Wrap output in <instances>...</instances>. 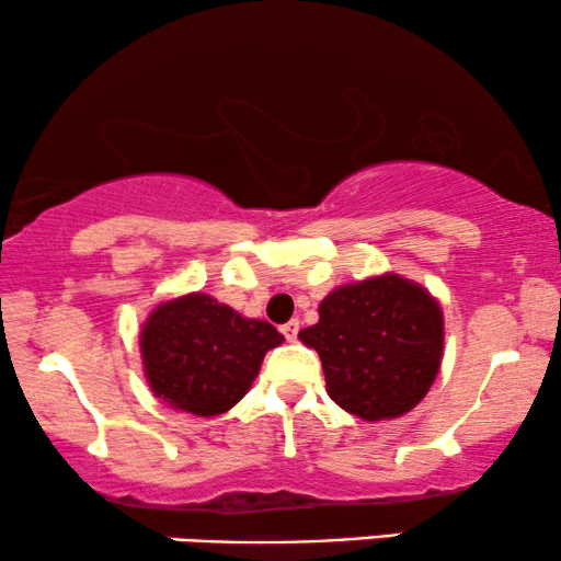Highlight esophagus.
Returning a JSON list of instances; mask_svg holds the SVG:
<instances>
[{
  "instance_id": "1",
  "label": "esophagus",
  "mask_w": 561,
  "mask_h": 561,
  "mask_svg": "<svg viewBox=\"0 0 561 561\" xmlns=\"http://www.w3.org/2000/svg\"><path fill=\"white\" fill-rule=\"evenodd\" d=\"M280 332L286 334V340H290V343H294L296 334H298V322H296V319H290V322L283 324V327H280Z\"/></svg>"
}]
</instances>
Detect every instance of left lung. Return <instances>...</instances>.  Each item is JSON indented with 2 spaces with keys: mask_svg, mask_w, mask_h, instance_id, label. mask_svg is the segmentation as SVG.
<instances>
[{
  "mask_svg": "<svg viewBox=\"0 0 561 561\" xmlns=\"http://www.w3.org/2000/svg\"><path fill=\"white\" fill-rule=\"evenodd\" d=\"M345 412L391 420L423 402L443 358V311L423 286L387 273L334 288L319 322L298 332Z\"/></svg>",
  "mask_w": 561,
  "mask_h": 561,
  "instance_id": "8db88e82",
  "label": "left lung"
}]
</instances>
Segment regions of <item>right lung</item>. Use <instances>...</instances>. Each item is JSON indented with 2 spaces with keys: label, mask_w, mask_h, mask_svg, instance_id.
Listing matches in <instances>:
<instances>
[{
  "label": "right lung",
  "mask_w": 561,
  "mask_h": 561,
  "mask_svg": "<svg viewBox=\"0 0 561 561\" xmlns=\"http://www.w3.org/2000/svg\"><path fill=\"white\" fill-rule=\"evenodd\" d=\"M280 343L271 322L247 319L208 294L162 301L138 337L151 391L198 417L231 410L250 391L265 353Z\"/></svg>",
  "instance_id": "1"
}]
</instances>
